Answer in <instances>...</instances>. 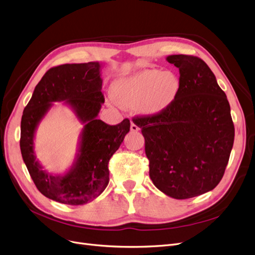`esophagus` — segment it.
Segmentation results:
<instances>
[{"mask_svg":"<svg viewBox=\"0 0 255 255\" xmlns=\"http://www.w3.org/2000/svg\"><path fill=\"white\" fill-rule=\"evenodd\" d=\"M130 129H131V131H132V132H137V131H139V128H138V126H136V125L134 124V123H131Z\"/></svg>","mask_w":255,"mask_h":255,"instance_id":"esophagus-1","label":"esophagus"}]
</instances>
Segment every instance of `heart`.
Segmentation results:
<instances>
[{
	"mask_svg": "<svg viewBox=\"0 0 255 255\" xmlns=\"http://www.w3.org/2000/svg\"><path fill=\"white\" fill-rule=\"evenodd\" d=\"M180 80L170 71L146 68L118 79L112 85V96L120 105L137 109L146 116H157L172 105Z\"/></svg>",
	"mask_w": 255,
	"mask_h": 255,
	"instance_id": "b5f03b06",
	"label": "heart"
}]
</instances>
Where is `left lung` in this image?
Segmentation results:
<instances>
[{
  "label": "left lung",
  "instance_id": "8db88e82",
  "mask_svg": "<svg viewBox=\"0 0 255 255\" xmlns=\"http://www.w3.org/2000/svg\"><path fill=\"white\" fill-rule=\"evenodd\" d=\"M180 70V90L161 115L137 118L142 128L149 176L176 200L191 199L218 186L234 142L230 105L215 75L192 55L166 58Z\"/></svg>",
  "mask_w": 255,
  "mask_h": 255
}]
</instances>
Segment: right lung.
<instances>
[{
	"label": "right lung",
	"mask_w": 255,
	"mask_h": 255,
	"mask_svg": "<svg viewBox=\"0 0 255 255\" xmlns=\"http://www.w3.org/2000/svg\"><path fill=\"white\" fill-rule=\"evenodd\" d=\"M102 62L65 64L47 71L36 85L21 121L20 147L23 161L37 190L48 199L66 205L93 201L109 183V159L130 130V121L110 126L98 119L104 96ZM64 101L84 126L71 166L63 175L43 170L36 158L37 127L54 106Z\"/></svg>",
	"instance_id": "obj_1"
}]
</instances>
